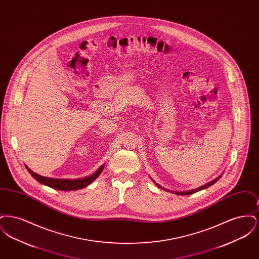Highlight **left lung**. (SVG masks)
Listing matches in <instances>:
<instances>
[{"label": "left lung", "mask_w": 259, "mask_h": 259, "mask_svg": "<svg viewBox=\"0 0 259 259\" xmlns=\"http://www.w3.org/2000/svg\"><path fill=\"white\" fill-rule=\"evenodd\" d=\"M222 175H221L220 177H218L217 179H214L213 181H211V182H209L208 184H206V185H202V186H200V187H198V188H195V189H192V190H187V191H170V190H168V189H166V188H163L162 186L158 185V184H156L154 181V183H155V185H157L159 188H163L164 190H166V191H169V192H172V193H175V194H177V195H188V194H193V193H195V192H197V191H200V190H203V189H205V188H208L209 186L210 185H213V184H215L221 178H222ZM152 180V179H151Z\"/></svg>", "instance_id": "8db88e82"}]
</instances>
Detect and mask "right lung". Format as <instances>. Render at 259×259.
<instances>
[{
	"instance_id": "add662e5",
	"label": "right lung",
	"mask_w": 259,
	"mask_h": 259,
	"mask_svg": "<svg viewBox=\"0 0 259 259\" xmlns=\"http://www.w3.org/2000/svg\"><path fill=\"white\" fill-rule=\"evenodd\" d=\"M104 166L102 165L98 170L91 176H88L82 179H75V180H67V179H52L48 177L39 176L36 172H33L31 169H29L26 166V169L28 172L31 174V176L37 181L39 184L50 186L51 188L63 190V191H71V190H77L80 188H84L87 185H90L92 182H94L99 177V175L104 170Z\"/></svg>"
}]
</instances>
